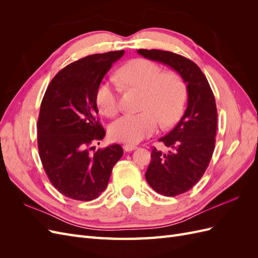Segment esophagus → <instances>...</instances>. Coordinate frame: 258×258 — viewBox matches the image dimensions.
<instances>
[{
	"mask_svg": "<svg viewBox=\"0 0 258 258\" xmlns=\"http://www.w3.org/2000/svg\"><path fill=\"white\" fill-rule=\"evenodd\" d=\"M122 148H123L124 152H132V151L137 150V146L136 145H131V144H124L122 146Z\"/></svg>",
	"mask_w": 258,
	"mask_h": 258,
	"instance_id": "obj_1",
	"label": "esophagus"
}]
</instances>
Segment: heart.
I'll return each mask as SVG.
<instances>
[{
    "label": "heart",
    "mask_w": 258,
    "mask_h": 258,
    "mask_svg": "<svg viewBox=\"0 0 258 258\" xmlns=\"http://www.w3.org/2000/svg\"><path fill=\"white\" fill-rule=\"evenodd\" d=\"M117 80L126 88L141 90L140 110L124 114L110 124L108 134L115 141L139 143L157 131L159 122L169 127L183 113L187 88L182 76L175 72H163L155 62L135 59L122 66ZM119 88L113 81L102 82L96 90V104L101 114L112 117L119 110Z\"/></svg>",
    "instance_id": "heart-1"
}]
</instances>
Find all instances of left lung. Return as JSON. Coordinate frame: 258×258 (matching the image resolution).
I'll return each mask as SVG.
<instances>
[{"mask_svg":"<svg viewBox=\"0 0 258 258\" xmlns=\"http://www.w3.org/2000/svg\"><path fill=\"white\" fill-rule=\"evenodd\" d=\"M138 52L172 68L186 84V111L176 126L159 139L169 151L162 153L154 147L145 173L155 191L174 197L198 183L212 158L217 128L215 98L207 77L191 60L158 49H139Z\"/></svg>","mask_w":258,"mask_h":258,"instance_id":"1","label":"left lung"}]
</instances>
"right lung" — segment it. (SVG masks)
Wrapping results in <instances>:
<instances>
[{"label":"right lung","instance_id":"obj_1","mask_svg":"<svg viewBox=\"0 0 258 258\" xmlns=\"http://www.w3.org/2000/svg\"><path fill=\"white\" fill-rule=\"evenodd\" d=\"M123 52L96 53L72 62L46 89L37 120L38 154L49 181L68 198H98L123 154L119 144L90 153L105 136L97 118L96 90Z\"/></svg>","mask_w":258,"mask_h":258}]
</instances>
